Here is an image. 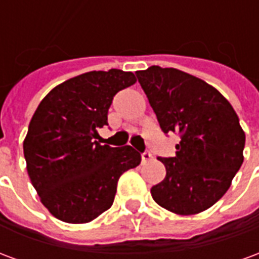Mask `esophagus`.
Returning a JSON list of instances; mask_svg holds the SVG:
<instances>
[{
    "instance_id": "1",
    "label": "esophagus",
    "mask_w": 259,
    "mask_h": 259,
    "mask_svg": "<svg viewBox=\"0 0 259 259\" xmlns=\"http://www.w3.org/2000/svg\"><path fill=\"white\" fill-rule=\"evenodd\" d=\"M152 158V154L150 151H144L143 154H141V161L143 162H147V161H150Z\"/></svg>"
}]
</instances>
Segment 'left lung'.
I'll return each instance as SVG.
<instances>
[{"instance_id":"left-lung-1","label":"left lung","mask_w":259,"mask_h":259,"mask_svg":"<svg viewBox=\"0 0 259 259\" xmlns=\"http://www.w3.org/2000/svg\"><path fill=\"white\" fill-rule=\"evenodd\" d=\"M136 74L163 133L180 137L174 157L159 158L166 176L151 189L152 198L179 215L205 211L228 191L244 159L237 113L217 89L179 69L150 66Z\"/></svg>"}]
</instances>
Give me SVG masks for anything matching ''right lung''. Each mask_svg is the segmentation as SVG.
Masks as SVG:
<instances>
[{"mask_svg": "<svg viewBox=\"0 0 259 259\" xmlns=\"http://www.w3.org/2000/svg\"><path fill=\"white\" fill-rule=\"evenodd\" d=\"M136 76L120 69L93 70L66 80L44 97L23 141L31 185L42 205L68 223H87L111 208L122 175L141 162L130 146H101L97 129L108 124L118 91Z\"/></svg>", "mask_w": 259, "mask_h": 259, "instance_id": "add662e5", "label": "right lung"}]
</instances>
